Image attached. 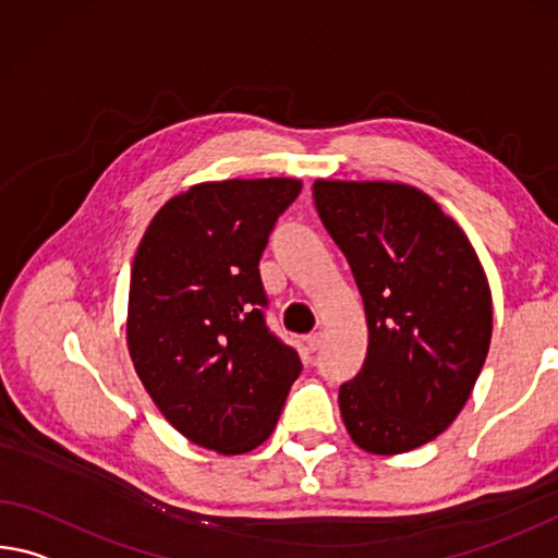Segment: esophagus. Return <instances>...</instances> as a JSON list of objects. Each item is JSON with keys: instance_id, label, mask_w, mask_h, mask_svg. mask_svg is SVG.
<instances>
[{"instance_id": "34e87169", "label": "esophagus", "mask_w": 558, "mask_h": 558, "mask_svg": "<svg viewBox=\"0 0 558 558\" xmlns=\"http://www.w3.org/2000/svg\"><path fill=\"white\" fill-rule=\"evenodd\" d=\"M305 342H307V350H311V352H317V350L323 348V342H325V335H323V332H313L311 338H307Z\"/></svg>"}]
</instances>
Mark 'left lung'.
<instances>
[{
    "label": "left lung",
    "mask_w": 558,
    "mask_h": 558,
    "mask_svg": "<svg viewBox=\"0 0 558 558\" xmlns=\"http://www.w3.org/2000/svg\"><path fill=\"white\" fill-rule=\"evenodd\" d=\"M313 198L348 258L367 317V357L340 385V414L369 454L441 435L470 400L492 340V290L470 238L407 183L325 181Z\"/></svg>",
    "instance_id": "left-lung-1"
}]
</instances>
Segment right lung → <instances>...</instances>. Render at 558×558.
Returning <instances> with one entry per match:
<instances>
[{
  "label": "right lung",
  "mask_w": 558,
  "mask_h": 558,
  "mask_svg": "<svg viewBox=\"0 0 558 558\" xmlns=\"http://www.w3.org/2000/svg\"><path fill=\"white\" fill-rule=\"evenodd\" d=\"M298 179L196 183L141 238L126 342L163 417L193 445L245 454L270 437L300 357L265 325L260 255Z\"/></svg>",
  "instance_id": "right-lung-1"
}]
</instances>
